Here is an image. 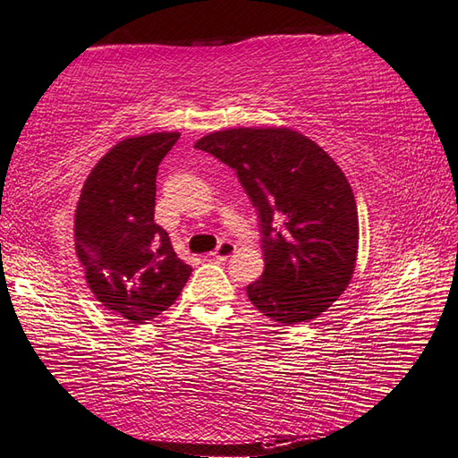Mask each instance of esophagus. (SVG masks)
Returning <instances> with one entry per match:
<instances>
[{
    "label": "esophagus",
    "mask_w": 458,
    "mask_h": 458,
    "mask_svg": "<svg viewBox=\"0 0 458 458\" xmlns=\"http://www.w3.org/2000/svg\"><path fill=\"white\" fill-rule=\"evenodd\" d=\"M236 252V246L232 244V242H220V246L214 250V252L210 254L212 258H216V259H228L232 254Z\"/></svg>",
    "instance_id": "34e87169"
}]
</instances>
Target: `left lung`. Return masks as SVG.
Returning <instances> with one entry per match:
<instances>
[{
	"instance_id": "left-lung-1",
	"label": "left lung",
	"mask_w": 458,
	"mask_h": 458,
	"mask_svg": "<svg viewBox=\"0 0 458 458\" xmlns=\"http://www.w3.org/2000/svg\"><path fill=\"white\" fill-rule=\"evenodd\" d=\"M194 148L234 168L259 214L266 266L246 288L250 301L284 326L321 316L352 282L360 248L344 170L318 142L285 127L216 131Z\"/></svg>"
}]
</instances>
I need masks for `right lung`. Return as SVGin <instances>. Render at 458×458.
Here are the masks:
<instances>
[{
    "mask_svg": "<svg viewBox=\"0 0 458 458\" xmlns=\"http://www.w3.org/2000/svg\"><path fill=\"white\" fill-rule=\"evenodd\" d=\"M181 132L129 137L89 173L75 210V252L97 301L147 324L181 295L192 267L155 222L157 173Z\"/></svg>",
    "mask_w": 458,
    "mask_h": 458,
    "instance_id": "obj_1",
    "label": "right lung"
}]
</instances>
